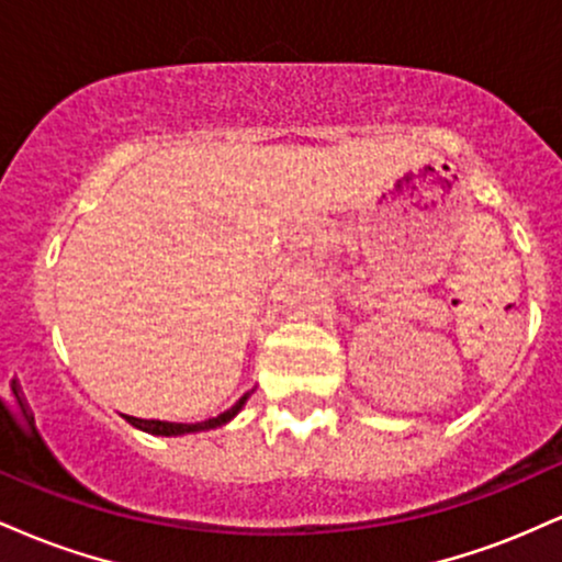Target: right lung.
Instances as JSON below:
<instances>
[{
	"label": "right lung",
	"mask_w": 562,
	"mask_h": 562,
	"mask_svg": "<svg viewBox=\"0 0 562 562\" xmlns=\"http://www.w3.org/2000/svg\"><path fill=\"white\" fill-rule=\"evenodd\" d=\"M248 396H250V391L243 393V396L237 398V402L232 404L227 412H222V415L211 417V420H203V423H166V420H139V417H128V415H124V417L134 425V428L145 430V434H153V436H184V434H195V430H211V428H218V425L229 423L232 417H235L237 412L243 409V404L248 402Z\"/></svg>",
	"instance_id": "add662e5"
}]
</instances>
